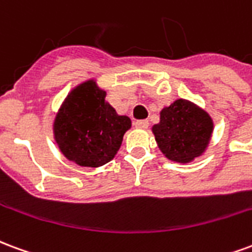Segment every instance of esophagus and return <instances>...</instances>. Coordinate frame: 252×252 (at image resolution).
<instances>
[{
  "instance_id": "34e87169",
  "label": "esophagus",
  "mask_w": 252,
  "mask_h": 252,
  "mask_svg": "<svg viewBox=\"0 0 252 252\" xmlns=\"http://www.w3.org/2000/svg\"><path fill=\"white\" fill-rule=\"evenodd\" d=\"M134 125H135V127L137 128H146L149 126V122L146 119H141V121H135Z\"/></svg>"
}]
</instances>
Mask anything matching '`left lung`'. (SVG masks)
<instances>
[{"mask_svg": "<svg viewBox=\"0 0 252 252\" xmlns=\"http://www.w3.org/2000/svg\"><path fill=\"white\" fill-rule=\"evenodd\" d=\"M165 157L188 164L208 146L214 122L207 111L185 99H177L159 113V124L152 127Z\"/></svg>", "mask_w": 252, "mask_h": 252, "instance_id": "obj_1", "label": "left lung"}]
</instances>
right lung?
<instances>
[{"label": "right lung", "mask_w": 252, "mask_h": 252, "mask_svg": "<svg viewBox=\"0 0 252 252\" xmlns=\"http://www.w3.org/2000/svg\"><path fill=\"white\" fill-rule=\"evenodd\" d=\"M130 127V118L117 114L106 102V91L91 79L64 99L53 122V134L65 158L79 166L98 168L115 157Z\"/></svg>", "instance_id": "obj_1"}]
</instances>
